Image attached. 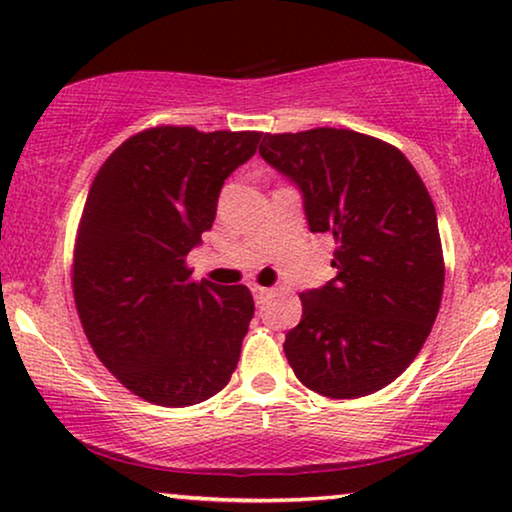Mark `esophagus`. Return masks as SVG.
I'll return each instance as SVG.
<instances>
[{
  "label": "esophagus",
  "instance_id": "obj_1",
  "mask_svg": "<svg viewBox=\"0 0 512 512\" xmlns=\"http://www.w3.org/2000/svg\"><path fill=\"white\" fill-rule=\"evenodd\" d=\"M249 289H251V293H254L256 303H261V300H263L265 296H270V289H268V286H258V284H251Z\"/></svg>",
  "mask_w": 512,
  "mask_h": 512
}]
</instances>
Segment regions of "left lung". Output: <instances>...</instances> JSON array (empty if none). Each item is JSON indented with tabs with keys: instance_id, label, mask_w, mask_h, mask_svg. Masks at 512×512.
<instances>
[{
	"instance_id": "obj_1",
	"label": "left lung",
	"mask_w": 512,
	"mask_h": 512,
	"mask_svg": "<svg viewBox=\"0 0 512 512\" xmlns=\"http://www.w3.org/2000/svg\"><path fill=\"white\" fill-rule=\"evenodd\" d=\"M261 158L303 198L312 233L335 240V277L300 293L284 352L307 389L359 398L415 361L443 298L436 207L401 151L354 130L265 135Z\"/></svg>"
}]
</instances>
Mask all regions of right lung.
Masks as SVG:
<instances>
[{
	"instance_id": "add662e5",
	"label": "right lung",
	"mask_w": 512,
	"mask_h": 512,
	"mask_svg": "<svg viewBox=\"0 0 512 512\" xmlns=\"http://www.w3.org/2000/svg\"><path fill=\"white\" fill-rule=\"evenodd\" d=\"M261 132L151 128L107 158L74 249V298L97 359L144 401L186 408L226 387L254 317L247 286L191 282L186 256Z\"/></svg>"
}]
</instances>
